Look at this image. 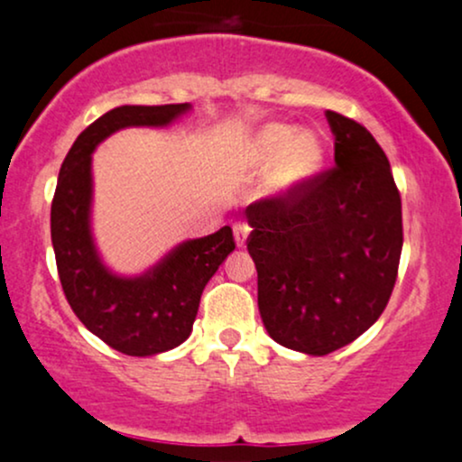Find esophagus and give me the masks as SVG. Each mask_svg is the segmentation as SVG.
<instances>
[{
	"instance_id": "obj_1",
	"label": "esophagus",
	"mask_w": 462,
	"mask_h": 462,
	"mask_svg": "<svg viewBox=\"0 0 462 462\" xmlns=\"http://www.w3.org/2000/svg\"><path fill=\"white\" fill-rule=\"evenodd\" d=\"M232 230H235V241H236V247H245L247 243V236H249V227L245 221H236L235 226H232Z\"/></svg>"
}]
</instances>
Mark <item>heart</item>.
I'll return each instance as SVG.
<instances>
[{"label": "heart", "mask_w": 462, "mask_h": 462, "mask_svg": "<svg viewBox=\"0 0 462 462\" xmlns=\"http://www.w3.org/2000/svg\"><path fill=\"white\" fill-rule=\"evenodd\" d=\"M323 147L315 132H295L291 125L272 124L254 134L247 145V162L252 167L272 165L267 190L272 195H286L319 171Z\"/></svg>", "instance_id": "heart-1"}]
</instances>
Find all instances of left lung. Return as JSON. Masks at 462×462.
<instances>
[{
  "label": "left lung",
  "mask_w": 462,
  "mask_h": 462,
  "mask_svg": "<svg viewBox=\"0 0 462 462\" xmlns=\"http://www.w3.org/2000/svg\"><path fill=\"white\" fill-rule=\"evenodd\" d=\"M334 167L300 189L247 206L258 310L280 346L326 356L386 309L402 254V199L367 128L326 113Z\"/></svg>",
  "instance_id": "1"
}]
</instances>
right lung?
I'll list each match as a JSON object with an SVG mask.
<instances>
[{
    "mask_svg": "<svg viewBox=\"0 0 462 462\" xmlns=\"http://www.w3.org/2000/svg\"><path fill=\"white\" fill-rule=\"evenodd\" d=\"M190 104L119 106L88 125L69 150L51 201V245L69 306L106 346L128 356H156L189 338L204 286L227 254L232 227L189 238L143 273H116L104 263L91 227L93 152L125 128H167Z\"/></svg>",
    "mask_w": 462,
    "mask_h": 462,
    "instance_id": "1",
    "label": "right lung"
}]
</instances>
